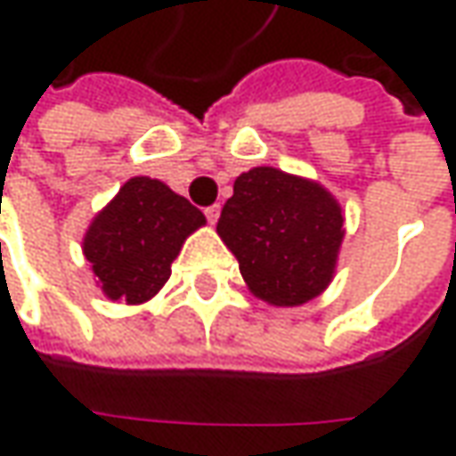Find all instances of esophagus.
<instances>
[{
	"mask_svg": "<svg viewBox=\"0 0 456 456\" xmlns=\"http://www.w3.org/2000/svg\"><path fill=\"white\" fill-rule=\"evenodd\" d=\"M205 218L210 220L213 225L218 223V218H220V205H218V202H216V205H210V208H205Z\"/></svg>",
	"mask_w": 456,
	"mask_h": 456,
	"instance_id": "obj_1",
	"label": "esophagus"
}]
</instances>
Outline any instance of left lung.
Listing matches in <instances>:
<instances>
[{
	"label": "left lung",
	"mask_w": 456,
	"mask_h": 456,
	"mask_svg": "<svg viewBox=\"0 0 456 456\" xmlns=\"http://www.w3.org/2000/svg\"><path fill=\"white\" fill-rule=\"evenodd\" d=\"M342 208L320 183L276 167H254L233 183L218 236L238 258L254 297L273 306H299L335 276Z\"/></svg>",
	"instance_id": "8db88e82"
}]
</instances>
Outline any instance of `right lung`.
<instances>
[{"instance_id":"obj_1","label":"right lung","mask_w":456,"mask_h":456,"mask_svg":"<svg viewBox=\"0 0 456 456\" xmlns=\"http://www.w3.org/2000/svg\"><path fill=\"white\" fill-rule=\"evenodd\" d=\"M205 225L192 202L151 177H132L83 236V254L109 299L142 305L165 287L184 238Z\"/></svg>"}]
</instances>
